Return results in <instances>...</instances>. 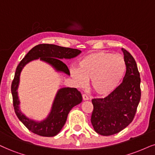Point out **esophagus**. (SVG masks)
<instances>
[{"instance_id":"1","label":"esophagus","mask_w":155,"mask_h":155,"mask_svg":"<svg viewBox=\"0 0 155 155\" xmlns=\"http://www.w3.org/2000/svg\"><path fill=\"white\" fill-rule=\"evenodd\" d=\"M82 96H83V101H87V100H88V96H87V95H86V94H83V95H82Z\"/></svg>"}]
</instances>
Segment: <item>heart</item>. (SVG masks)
<instances>
[{
  "label": "heart",
  "instance_id": "heart-1",
  "mask_svg": "<svg viewBox=\"0 0 155 155\" xmlns=\"http://www.w3.org/2000/svg\"><path fill=\"white\" fill-rule=\"evenodd\" d=\"M127 64L124 57L106 51L91 53L79 62L78 69H70L71 76L79 86L91 80V88L99 95H106L115 90L124 77Z\"/></svg>",
  "mask_w": 155,
  "mask_h": 155
}]
</instances>
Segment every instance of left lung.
Returning <instances> with one entry per match:
<instances>
[{
	"mask_svg": "<svg viewBox=\"0 0 155 155\" xmlns=\"http://www.w3.org/2000/svg\"><path fill=\"white\" fill-rule=\"evenodd\" d=\"M122 50L127 64L122 83L108 96L92 99L91 123L103 136L120 132L131 123L140 101L141 78L136 61L129 51Z\"/></svg>",
	"mask_w": 155,
	"mask_h": 155,
	"instance_id": "1",
	"label": "left lung"
}]
</instances>
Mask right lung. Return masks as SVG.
I'll list each match as a JSON object with an SVG mask.
<instances>
[{"label":"right lung","mask_w":155,"mask_h":155,"mask_svg":"<svg viewBox=\"0 0 155 155\" xmlns=\"http://www.w3.org/2000/svg\"><path fill=\"white\" fill-rule=\"evenodd\" d=\"M81 52V51L77 49L49 44H41L35 46L28 51L17 66L14 78L11 84L13 108L18 119L31 132L39 136L47 137L57 135L64 127L69 112L74 106L81 104L83 98L81 93L74 87H64L57 93L51 111L47 119L41 122H36L28 119L19 110V101L17 95L19 76L23 68L30 61L40 57V60L49 63L56 70L70 74V70L68 66L62 62V59L72 58Z\"/></svg>","instance_id":"1"}]
</instances>
